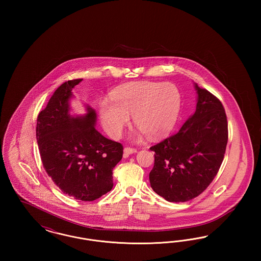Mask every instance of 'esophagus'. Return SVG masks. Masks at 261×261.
<instances>
[{
	"label": "esophagus",
	"instance_id": "obj_1",
	"mask_svg": "<svg viewBox=\"0 0 261 261\" xmlns=\"http://www.w3.org/2000/svg\"><path fill=\"white\" fill-rule=\"evenodd\" d=\"M123 152H124L125 156H128L129 154H133V153H136L137 149H132V148H125L123 149Z\"/></svg>",
	"mask_w": 261,
	"mask_h": 261
}]
</instances>
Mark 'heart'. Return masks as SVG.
<instances>
[{"instance_id": "heart-1", "label": "heart", "mask_w": 261, "mask_h": 261, "mask_svg": "<svg viewBox=\"0 0 261 261\" xmlns=\"http://www.w3.org/2000/svg\"><path fill=\"white\" fill-rule=\"evenodd\" d=\"M111 100L99 103V113L103 129L113 139L121 136L131 115L141 130L134 135L137 141L143 134L150 139L166 136L176 124L181 109L180 93L171 83L130 82L114 89Z\"/></svg>"}]
</instances>
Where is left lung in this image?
<instances>
[{"instance_id": "8db88e82", "label": "left lung", "mask_w": 261, "mask_h": 261, "mask_svg": "<svg viewBox=\"0 0 261 261\" xmlns=\"http://www.w3.org/2000/svg\"><path fill=\"white\" fill-rule=\"evenodd\" d=\"M196 112L178 133L150 148L154 165L149 173L152 190L170 202L198 197L218 172L228 141L227 117L221 101L194 83Z\"/></svg>"}]
</instances>
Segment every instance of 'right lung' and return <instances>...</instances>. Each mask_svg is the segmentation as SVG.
Returning <instances> with one entry per match:
<instances>
[{"instance_id": "obj_1", "label": "right lung", "mask_w": 261, "mask_h": 261, "mask_svg": "<svg viewBox=\"0 0 261 261\" xmlns=\"http://www.w3.org/2000/svg\"><path fill=\"white\" fill-rule=\"evenodd\" d=\"M82 79L64 82L39 113L38 147L46 172L65 195L92 201L112 189V169L121 161V144L95 128L96 111L85 106L83 115L71 114L72 89Z\"/></svg>"}]
</instances>
